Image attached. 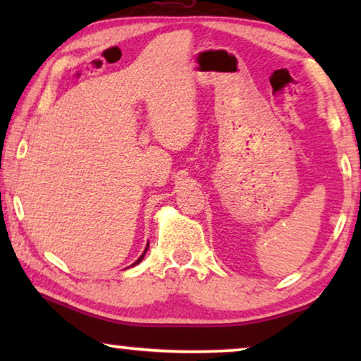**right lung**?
Listing matches in <instances>:
<instances>
[{
	"label": "right lung",
	"mask_w": 361,
	"mask_h": 361,
	"mask_svg": "<svg viewBox=\"0 0 361 361\" xmlns=\"http://www.w3.org/2000/svg\"><path fill=\"white\" fill-rule=\"evenodd\" d=\"M147 246H149V245H147ZM147 246H146V250H145V253H142L141 256H140V258H137L136 261H135V264H137V263H141V259L142 258H145V255H146V251H147ZM135 264H133V266H135Z\"/></svg>",
	"instance_id": "right-lung-1"
}]
</instances>
